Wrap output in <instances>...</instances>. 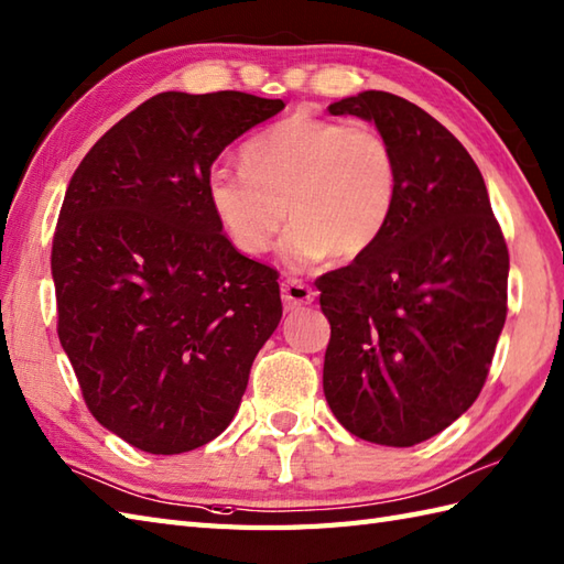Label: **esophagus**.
I'll return each instance as SVG.
<instances>
[{
    "instance_id": "obj_1",
    "label": "esophagus",
    "mask_w": 564,
    "mask_h": 564,
    "mask_svg": "<svg viewBox=\"0 0 564 564\" xmlns=\"http://www.w3.org/2000/svg\"><path fill=\"white\" fill-rule=\"evenodd\" d=\"M281 293H283V303L285 310H295L301 305H310L315 301V291L310 289L307 283H303L301 279H289L281 283Z\"/></svg>"
}]
</instances>
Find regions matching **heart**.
I'll return each instance as SVG.
<instances>
[{"label":"heart","mask_w":564,"mask_h":564,"mask_svg":"<svg viewBox=\"0 0 564 564\" xmlns=\"http://www.w3.org/2000/svg\"><path fill=\"white\" fill-rule=\"evenodd\" d=\"M206 198L230 245L259 257L285 223L293 269L329 257L356 261L388 232L400 200V162L370 123L293 113L242 148V172L215 166Z\"/></svg>","instance_id":"heart-1"}]
</instances>
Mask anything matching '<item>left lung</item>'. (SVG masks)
I'll use <instances>...</instances> for the list:
<instances>
[{"instance_id":"1","label":"left lung","mask_w":564,"mask_h":564,"mask_svg":"<svg viewBox=\"0 0 564 564\" xmlns=\"http://www.w3.org/2000/svg\"><path fill=\"white\" fill-rule=\"evenodd\" d=\"M329 113L376 123L392 142L400 200L368 254L317 279L332 325L322 386L346 431L406 448L480 394L507 319L509 249L480 170L436 118L388 91Z\"/></svg>"}]
</instances>
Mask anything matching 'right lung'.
<instances>
[{
  "instance_id": "right-lung-1",
  "label": "right lung",
  "mask_w": 564,
  "mask_h": 564,
  "mask_svg": "<svg viewBox=\"0 0 564 564\" xmlns=\"http://www.w3.org/2000/svg\"><path fill=\"white\" fill-rule=\"evenodd\" d=\"M245 91H162L97 140L53 237L57 337L101 426L145 453L220 436L279 327V271L230 245L206 178L283 111Z\"/></svg>"
}]
</instances>
